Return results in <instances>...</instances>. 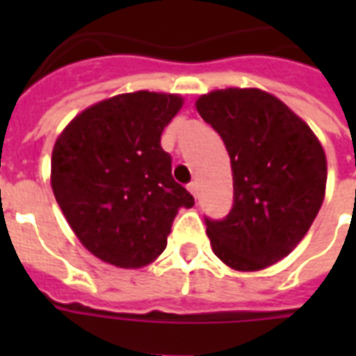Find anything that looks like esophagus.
<instances>
[{"instance_id": "esophagus-1", "label": "esophagus", "mask_w": 356, "mask_h": 356, "mask_svg": "<svg viewBox=\"0 0 356 356\" xmlns=\"http://www.w3.org/2000/svg\"><path fill=\"white\" fill-rule=\"evenodd\" d=\"M188 190H190V194L194 195V197H197V192H200V186H197V181H192V183L188 184Z\"/></svg>"}]
</instances>
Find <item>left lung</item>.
Segmentation results:
<instances>
[{
  "label": "left lung",
  "mask_w": 356,
  "mask_h": 356,
  "mask_svg": "<svg viewBox=\"0 0 356 356\" xmlns=\"http://www.w3.org/2000/svg\"><path fill=\"white\" fill-rule=\"evenodd\" d=\"M195 108L227 147L234 203L207 220L212 251L236 271H260L292 253L325 197L327 159L307 122L270 92L223 88Z\"/></svg>",
  "instance_id": "8db88e82"
}]
</instances>
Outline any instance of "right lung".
Here are the masks:
<instances>
[{
  "label": "right lung",
  "instance_id": "right-lung-1",
  "mask_svg": "<svg viewBox=\"0 0 356 356\" xmlns=\"http://www.w3.org/2000/svg\"><path fill=\"white\" fill-rule=\"evenodd\" d=\"M183 103L164 92L118 94L77 114L53 145L55 200L79 242L107 264H151L166 249L179 209L194 205L161 147Z\"/></svg>",
  "mask_w": 356,
  "mask_h": 356
}]
</instances>
